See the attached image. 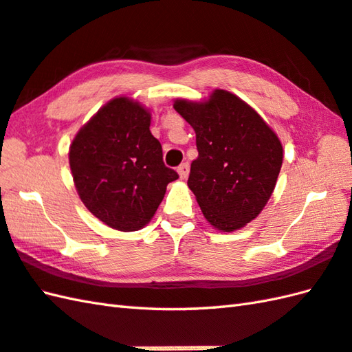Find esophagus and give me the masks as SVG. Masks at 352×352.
<instances>
[{
  "label": "esophagus",
  "instance_id": "34e87169",
  "mask_svg": "<svg viewBox=\"0 0 352 352\" xmlns=\"http://www.w3.org/2000/svg\"><path fill=\"white\" fill-rule=\"evenodd\" d=\"M177 170H178V174H180V178H188L189 170H190L189 163H182Z\"/></svg>",
  "mask_w": 352,
  "mask_h": 352
}]
</instances>
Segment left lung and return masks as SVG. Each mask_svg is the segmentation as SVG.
Wrapping results in <instances>:
<instances>
[{
    "mask_svg": "<svg viewBox=\"0 0 352 352\" xmlns=\"http://www.w3.org/2000/svg\"><path fill=\"white\" fill-rule=\"evenodd\" d=\"M174 109L197 133L198 159L188 186L214 228L234 231L271 198L283 146L256 110L236 95L214 91L207 102L177 100Z\"/></svg>",
    "mask_w": 352,
    "mask_h": 352,
    "instance_id": "8db88e82",
    "label": "left lung"
}]
</instances>
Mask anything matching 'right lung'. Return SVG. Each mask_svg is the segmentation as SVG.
Here are the masks:
<instances>
[{
    "label": "right lung",
    "instance_id": "obj_1",
    "mask_svg": "<svg viewBox=\"0 0 352 352\" xmlns=\"http://www.w3.org/2000/svg\"><path fill=\"white\" fill-rule=\"evenodd\" d=\"M151 115L125 96L106 104L72 140L74 183L94 216L119 231H136L153 218L178 174L163 163Z\"/></svg>",
    "mask_w": 352,
    "mask_h": 352
}]
</instances>
